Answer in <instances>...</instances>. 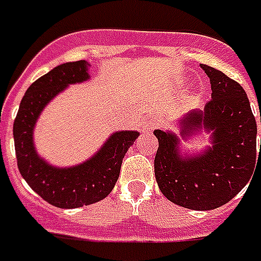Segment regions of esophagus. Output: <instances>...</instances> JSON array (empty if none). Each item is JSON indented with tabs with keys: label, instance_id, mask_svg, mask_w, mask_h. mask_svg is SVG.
Wrapping results in <instances>:
<instances>
[{
	"label": "esophagus",
	"instance_id": "obj_1",
	"mask_svg": "<svg viewBox=\"0 0 261 261\" xmlns=\"http://www.w3.org/2000/svg\"><path fill=\"white\" fill-rule=\"evenodd\" d=\"M157 120H155V118H151V120H147V121H145V124H144V128L145 130H154V128H155V127H157Z\"/></svg>",
	"mask_w": 261,
	"mask_h": 261
}]
</instances>
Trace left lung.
<instances>
[{
  "mask_svg": "<svg viewBox=\"0 0 261 261\" xmlns=\"http://www.w3.org/2000/svg\"><path fill=\"white\" fill-rule=\"evenodd\" d=\"M212 84V100L204 111H193L181 121V136L213 131V148L198 157H180L178 138L155 130L159 148L154 173L161 193L191 210H213L244 189L261 163L257 124L243 87L224 72L201 64ZM261 123V111H260Z\"/></svg>",
  "mask_w": 261,
  "mask_h": 261,
  "instance_id": "obj_1",
  "label": "left lung"
}]
</instances>
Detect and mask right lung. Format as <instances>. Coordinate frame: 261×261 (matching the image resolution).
Returning <instances> with one entry per match:
<instances>
[{"instance_id":"add662e5","label":"right lung","mask_w":261,"mask_h":261,"mask_svg":"<svg viewBox=\"0 0 261 261\" xmlns=\"http://www.w3.org/2000/svg\"><path fill=\"white\" fill-rule=\"evenodd\" d=\"M84 60L57 65L34 81L24 94L14 120V144L18 170L28 186L49 204L75 208L94 204L114 189L121 163L137 131L114 133L90 160L71 168L51 167L41 160L33 144V128L41 110L68 84L88 79Z\"/></svg>"}]
</instances>
